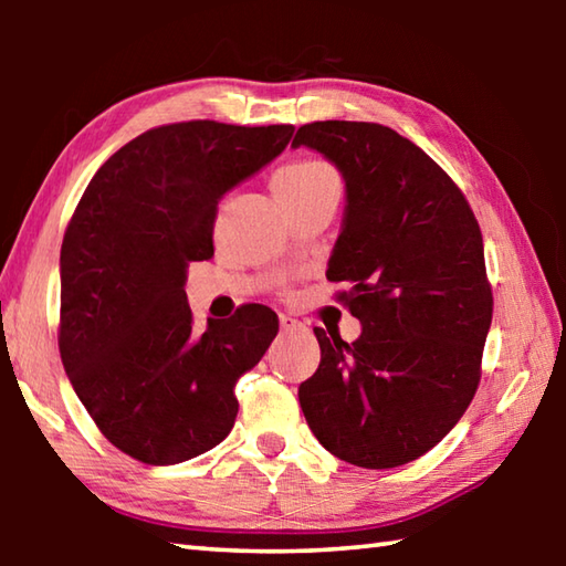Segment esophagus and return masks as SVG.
I'll use <instances>...</instances> for the list:
<instances>
[{
    "mask_svg": "<svg viewBox=\"0 0 566 566\" xmlns=\"http://www.w3.org/2000/svg\"><path fill=\"white\" fill-rule=\"evenodd\" d=\"M280 327H282V332H294V329H302V322L292 319L290 314H282V317H280Z\"/></svg>",
    "mask_w": 566,
    "mask_h": 566,
    "instance_id": "esophagus-1",
    "label": "esophagus"
}]
</instances>
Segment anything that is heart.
<instances>
[{
  "mask_svg": "<svg viewBox=\"0 0 566 566\" xmlns=\"http://www.w3.org/2000/svg\"><path fill=\"white\" fill-rule=\"evenodd\" d=\"M329 181H337V175H334L329 165H324L319 159H300L276 171L274 195H304V191L329 185Z\"/></svg>",
  "mask_w": 566,
  "mask_h": 566,
  "instance_id": "obj_1",
  "label": "heart"
}]
</instances>
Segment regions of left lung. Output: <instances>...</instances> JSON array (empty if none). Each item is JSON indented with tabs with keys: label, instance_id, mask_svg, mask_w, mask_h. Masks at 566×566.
Returning <instances> with one entry per match:
<instances>
[{
	"label": "left lung",
	"instance_id": "left-lung-1",
	"mask_svg": "<svg viewBox=\"0 0 566 566\" xmlns=\"http://www.w3.org/2000/svg\"><path fill=\"white\" fill-rule=\"evenodd\" d=\"M310 147L344 179L327 280L361 324L354 342L314 329L319 369L300 407L319 444L364 469L407 464L437 447L472 401L492 324L482 232L432 157L369 122H314Z\"/></svg>",
	"mask_w": 566,
	"mask_h": 566
}]
</instances>
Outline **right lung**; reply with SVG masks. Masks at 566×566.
I'll use <instances>...</instances> for the list:
<instances>
[{"mask_svg": "<svg viewBox=\"0 0 566 566\" xmlns=\"http://www.w3.org/2000/svg\"><path fill=\"white\" fill-rule=\"evenodd\" d=\"M292 124L179 122L104 161L66 227L60 354L76 397L124 454L187 462L232 432L234 387L280 319L247 304L191 329L189 262L214 254L217 205L286 149Z\"/></svg>", "mask_w": 566, "mask_h": 566, "instance_id": "1", "label": "right lung"}]
</instances>
